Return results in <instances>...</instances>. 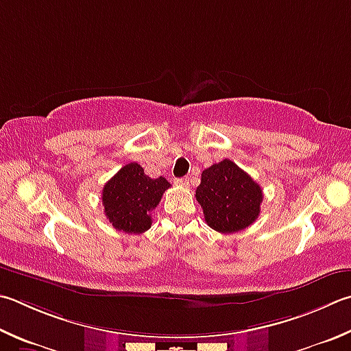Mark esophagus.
I'll return each instance as SVG.
<instances>
[{"label":"esophagus","mask_w":351,"mask_h":351,"mask_svg":"<svg viewBox=\"0 0 351 351\" xmlns=\"http://www.w3.org/2000/svg\"><path fill=\"white\" fill-rule=\"evenodd\" d=\"M175 184L186 187V186H189V178H178V180H175Z\"/></svg>","instance_id":"obj_1"}]
</instances>
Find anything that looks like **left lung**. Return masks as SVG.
I'll list each match as a JSON object with an SVG mask.
<instances>
[{
	"label": "left lung",
	"mask_w": 351,
	"mask_h": 351,
	"mask_svg": "<svg viewBox=\"0 0 351 351\" xmlns=\"http://www.w3.org/2000/svg\"><path fill=\"white\" fill-rule=\"evenodd\" d=\"M195 196L213 230L237 233L258 219L263 189L230 159H222L202 171Z\"/></svg>",
	"instance_id": "left-lung-1"
}]
</instances>
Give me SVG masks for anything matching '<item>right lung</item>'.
<instances>
[{
    "instance_id": "1",
    "label": "right lung",
    "mask_w": 351,
    "mask_h": 351,
    "mask_svg": "<svg viewBox=\"0 0 351 351\" xmlns=\"http://www.w3.org/2000/svg\"><path fill=\"white\" fill-rule=\"evenodd\" d=\"M170 187L165 178L152 180L138 162L124 165L103 189L104 213L117 230L144 233L152 226L150 212Z\"/></svg>"
}]
</instances>
